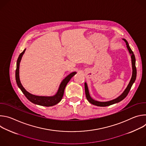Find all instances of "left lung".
Masks as SVG:
<instances>
[{
  "instance_id": "obj_1",
  "label": "left lung",
  "mask_w": 146,
  "mask_h": 146,
  "mask_svg": "<svg viewBox=\"0 0 146 146\" xmlns=\"http://www.w3.org/2000/svg\"><path fill=\"white\" fill-rule=\"evenodd\" d=\"M122 40L125 41V42L126 43L127 47V48L129 51V54L131 55V57L132 67V74L131 80L129 82L128 86L125 88V90H124V91L119 96H118L117 98H115L114 99H113V100H109V101H107V102H99V101L94 100L93 98H92L91 96H90V92H89V90H88L87 84V82H85V92H86V98H87L88 101L94 105H95V106H100V107H105V106H108L113 105V104L121 102L123 99L125 98L126 96L128 95V94L133 84L135 82V81L136 80L137 71H136V68L135 56V55H134L133 51H132L131 48H130V47L129 46L128 41L125 38H122Z\"/></svg>"
}]
</instances>
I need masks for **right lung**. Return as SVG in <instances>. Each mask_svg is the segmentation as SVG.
Returning a JSON list of instances; mask_svg holds the SVG:
<instances>
[{
  "instance_id": "1",
  "label": "right lung",
  "mask_w": 146,
  "mask_h": 146,
  "mask_svg": "<svg viewBox=\"0 0 146 146\" xmlns=\"http://www.w3.org/2000/svg\"><path fill=\"white\" fill-rule=\"evenodd\" d=\"M25 50H26V48L24 49V50L19 54L17 61V68L15 70V80H16V82L18 87L21 90V91L25 95L27 98L32 103L36 104V105L43 106H46V107L52 106L56 105V104H58L62 100V97L64 96V91L67 84L70 80L71 78L73 77L77 73L76 72H73L71 73L70 74L68 75L63 80H62V82H60L56 93L54 95L51 96H37V95H33L29 93V92H28L23 87L19 79V64H20L21 60L22 57L24 54L25 53Z\"/></svg>"
}]
</instances>
